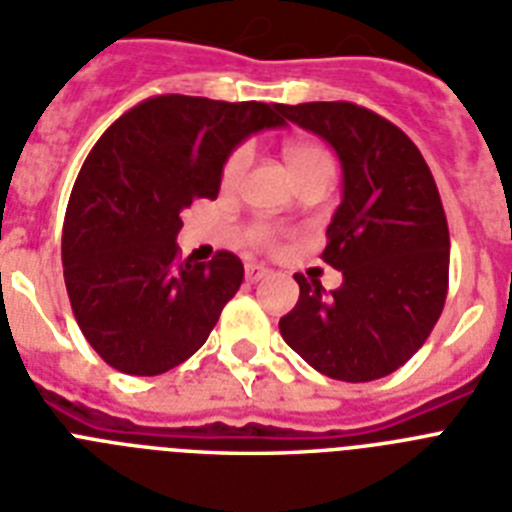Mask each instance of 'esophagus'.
<instances>
[{
	"instance_id": "34e87169",
	"label": "esophagus",
	"mask_w": 512,
	"mask_h": 512,
	"mask_svg": "<svg viewBox=\"0 0 512 512\" xmlns=\"http://www.w3.org/2000/svg\"><path fill=\"white\" fill-rule=\"evenodd\" d=\"M270 270L265 268V265L260 263H247V281H252V284H257V281H263L265 276H268Z\"/></svg>"
}]
</instances>
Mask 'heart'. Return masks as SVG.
Wrapping results in <instances>:
<instances>
[{
    "label": "heart",
    "mask_w": 512,
    "mask_h": 512,
    "mask_svg": "<svg viewBox=\"0 0 512 512\" xmlns=\"http://www.w3.org/2000/svg\"><path fill=\"white\" fill-rule=\"evenodd\" d=\"M252 147L249 144H239V147L226 157L223 162V173H220V184L226 186V189H234L239 181L244 178L247 168L252 165ZM286 160H289V168H292V176L299 173L307 165H313V162H323L331 160V157L323 152L321 147H313V144H292V147L286 149ZM255 242H260L263 247H273L276 244V234H273V228L268 226H257L255 228Z\"/></svg>",
    "instance_id": "1"
}]
</instances>
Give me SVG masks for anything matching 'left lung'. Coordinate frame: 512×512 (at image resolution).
<instances>
[{"instance_id": "left-lung-1", "label": "left lung", "mask_w": 512, "mask_h": 512, "mask_svg": "<svg viewBox=\"0 0 512 512\" xmlns=\"http://www.w3.org/2000/svg\"><path fill=\"white\" fill-rule=\"evenodd\" d=\"M342 160V205L323 260L342 270L331 294L297 273L299 299L278 328L323 376L376 381L405 365L434 331L450 284V228L429 165L405 131L352 102L284 105Z\"/></svg>"}]
</instances>
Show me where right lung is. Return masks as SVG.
Returning a JSON list of instances; mask_svg holds the SVG:
<instances>
[{"label":"right lung","mask_w":512,"mask_h":512,"mask_svg":"<svg viewBox=\"0 0 512 512\" xmlns=\"http://www.w3.org/2000/svg\"><path fill=\"white\" fill-rule=\"evenodd\" d=\"M284 123V105L160 94L91 147L65 210L62 268L78 328L115 371L157 376L207 342L244 265L226 249L181 260V213L218 197L236 144Z\"/></svg>","instance_id":"1"}]
</instances>
